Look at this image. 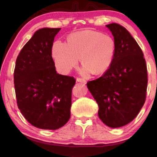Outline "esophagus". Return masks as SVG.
I'll return each instance as SVG.
<instances>
[{"label":"esophagus","instance_id":"esophagus-1","mask_svg":"<svg viewBox=\"0 0 157 157\" xmlns=\"http://www.w3.org/2000/svg\"><path fill=\"white\" fill-rule=\"evenodd\" d=\"M77 81L79 82H82V83L83 84H86V80L84 78H77Z\"/></svg>","mask_w":157,"mask_h":157}]
</instances>
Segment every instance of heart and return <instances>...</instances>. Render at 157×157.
<instances>
[{
    "mask_svg": "<svg viewBox=\"0 0 157 157\" xmlns=\"http://www.w3.org/2000/svg\"><path fill=\"white\" fill-rule=\"evenodd\" d=\"M116 44L112 37L94 30H84L71 34L67 44L55 41L52 56L55 64L62 73H67L78 64L79 57L84 66L83 75L93 73L100 75L107 71L113 62Z\"/></svg>",
    "mask_w": 157,
    "mask_h": 157,
    "instance_id": "b5f03b06",
    "label": "heart"
}]
</instances>
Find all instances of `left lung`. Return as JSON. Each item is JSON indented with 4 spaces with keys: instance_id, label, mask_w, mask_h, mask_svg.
Returning a JSON list of instances; mask_svg holds the SVG:
<instances>
[{
    "instance_id": "8db88e82",
    "label": "left lung",
    "mask_w": 157,
    "mask_h": 157,
    "mask_svg": "<svg viewBox=\"0 0 157 157\" xmlns=\"http://www.w3.org/2000/svg\"><path fill=\"white\" fill-rule=\"evenodd\" d=\"M106 26L116 44L113 62L100 78L86 84L98 103L100 120L117 128L134 120L144 105L147 70L141 48L127 29L115 23Z\"/></svg>"
}]
</instances>
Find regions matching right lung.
Returning <instances> with one entry per match:
<instances>
[{"mask_svg": "<svg viewBox=\"0 0 157 157\" xmlns=\"http://www.w3.org/2000/svg\"><path fill=\"white\" fill-rule=\"evenodd\" d=\"M61 28L35 32L18 54L14 71L18 108L32 125L57 129L71 117L73 77L55 70L52 57L55 36Z\"/></svg>", "mask_w": 157, "mask_h": 157, "instance_id": "obj_1", "label": "right lung"}]
</instances>
